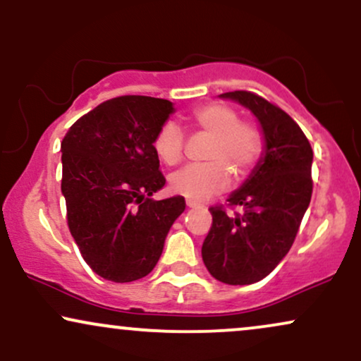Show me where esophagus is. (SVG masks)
Masks as SVG:
<instances>
[{
	"label": "esophagus",
	"mask_w": 361,
	"mask_h": 361,
	"mask_svg": "<svg viewBox=\"0 0 361 361\" xmlns=\"http://www.w3.org/2000/svg\"><path fill=\"white\" fill-rule=\"evenodd\" d=\"M186 207H188V208H202V204L195 203V202H190V200H188V202H186Z\"/></svg>",
	"instance_id": "obj_1"
}]
</instances>
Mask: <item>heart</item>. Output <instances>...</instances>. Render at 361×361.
Instances as JSON below:
<instances>
[{
    "instance_id": "heart-1",
    "label": "heart",
    "mask_w": 361,
    "mask_h": 361,
    "mask_svg": "<svg viewBox=\"0 0 361 361\" xmlns=\"http://www.w3.org/2000/svg\"><path fill=\"white\" fill-rule=\"evenodd\" d=\"M196 128L212 135L203 165H188L170 178L175 193L190 202H204L230 185V170L235 176L248 175L263 152V135L257 126L240 121L236 109L223 103H208L196 108L191 115ZM185 135L175 121H165L153 138L157 157L166 165L181 159Z\"/></svg>"
}]
</instances>
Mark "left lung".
Segmentation results:
<instances>
[{
    "instance_id": "8db88e82",
    "label": "left lung",
    "mask_w": 361,
    "mask_h": 361,
    "mask_svg": "<svg viewBox=\"0 0 361 361\" xmlns=\"http://www.w3.org/2000/svg\"><path fill=\"white\" fill-rule=\"evenodd\" d=\"M223 99L240 103L262 128L263 152L253 171L228 196L240 214L209 208L213 225L202 246L204 267L226 285L263 280L285 258L312 200L313 152L310 141L283 109L250 91H230Z\"/></svg>"
}]
</instances>
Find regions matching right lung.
Masks as SVG:
<instances>
[{
    "instance_id": "obj_1",
    "label": "right lung",
    "mask_w": 361,
    "mask_h": 361,
    "mask_svg": "<svg viewBox=\"0 0 361 361\" xmlns=\"http://www.w3.org/2000/svg\"><path fill=\"white\" fill-rule=\"evenodd\" d=\"M173 113L168 99L113 98L81 116L61 141L68 226L81 257L104 280L147 276L185 212L183 196L152 198L166 181L153 138Z\"/></svg>"
}]
</instances>
